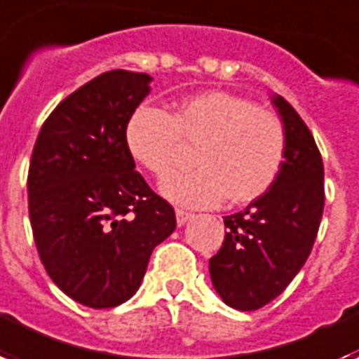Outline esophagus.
<instances>
[{
    "label": "esophagus",
    "instance_id": "esophagus-1",
    "mask_svg": "<svg viewBox=\"0 0 359 359\" xmlns=\"http://www.w3.org/2000/svg\"><path fill=\"white\" fill-rule=\"evenodd\" d=\"M175 215H177V224H179V226H184V224L190 220L191 216H194L191 212H188V210H182V209L175 210Z\"/></svg>",
    "mask_w": 359,
    "mask_h": 359
}]
</instances>
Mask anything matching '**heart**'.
Instances as JSON below:
<instances>
[{
	"label": "heart",
	"instance_id": "heart-1",
	"mask_svg": "<svg viewBox=\"0 0 359 359\" xmlns=\"http://www.w3.org/2000/svg\"><path fill=\"white\" fill-rule=\"evenodd\" d=\"M182 143L196 144V169L163 180L161 191L186 207H210L226 196L235 205L252 203L275 184L286 156L277 114L224 90L190 95L171 113L139 107L126 126L131 158L158 179L173 171Z\"/></svg>",
	"mask_w": 359,
	"mask_h": 359
}]
</instances>
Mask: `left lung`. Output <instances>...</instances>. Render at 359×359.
I'll return each mask as SVG.
<instances>
[{
	"label": "left lung",
	"mask_w": 359,
	"mask_h": 359,
	"mask_svg": "<svg viewBox=\"0 0 359 359\" xmlns=\"http://www.w3.org/2000/svg\"><path fill=\"white\" fill-rule=\"evenodd\" d=\"M273 103L286 131L283 169L262 198L224 216L226 237L209 259L212 286L237 311L283 294L307 262L324 212V163L313 133L284 97Z\"/></svg>",
	"instance_id": "obj_1"
}]
</instances>
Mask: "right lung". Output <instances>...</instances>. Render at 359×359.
<instances>
[{"mask_svg":"<svg viewBox=\"0 0 359 359\" xmlns=\"http://www.w3.org/2000/svg\"><path fill=\"white\" fill-rule=\"evenodd\" d=\"M147 73L114 69L45 120L27 171V209L48 277L71 299L111 309L135 294L150 254L177 228L173 207L135 171L126 126Z\"/></svg>","mask_w":359,"mask_h":359,"instance_id":"obj_1","label":"right lung"}]
</instances>
